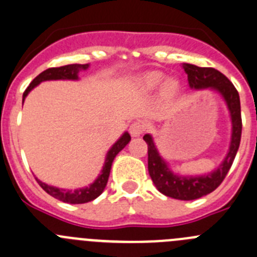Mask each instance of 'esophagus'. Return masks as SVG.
<instances>
[{
  "instance_id": "esophagus-1",
  "label": "esophagus",
  "mask_w": 257,
  "mask_h": 257,
  "mask_svg": "<svg viewBox=\"0 0 257 257\" xmlns=\"http://www.w3.org/2000/svg\"><path fill=\"white\" fill-rule=\"evenodd\" d=\"M146 125H144L143 121H134L131 126H129V133L132 134V137H139L143 134Z\"/></svg>"
}]
</instances>
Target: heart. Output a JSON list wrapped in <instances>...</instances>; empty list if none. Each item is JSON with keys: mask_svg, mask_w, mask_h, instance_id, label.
I'll return each mask as SVG.
<instances>
[{"mask_svg": "<svg viewBox=\"0 0 257 257\" xmlns=\"http://www.w3.org/2000/svg\"><path fill=\"white\" fill-rule=\"evenodd\" d=\"M164 74L162 71H146L136 78V86L142 93L151 94L156 91L161 85V95L166 100H171L178 94L179 81L174 78L164 80Z\"/></svg>", "mask_w": 257, "mask_h": 257, "instance_id": "heart-1", "label": "heart"}]
</instances>
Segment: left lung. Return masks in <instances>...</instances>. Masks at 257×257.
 Listing matches in <instances>:
<instances>
[{
	"label": "left lung",
	"mask_w": 257,
	"mask_h": 257,
	"mask_svg": "<svg viewBox=\"0 0 257 257\" xmlns=\"http://www.w3.org/2000/svg\"><path fill=\"white\" fill-rule=\"evenodd\" d=\"M182 68L188 76L189 88L193 90L208 89L222 96L231 118V141L227 154L215 171L201 176H183L172 171L168 162L159 154L153 137L151 134H146L143 137L146 143L148 144L149 176L157 189L167 197L181 201H192L208 195L222 183L240 147L242 121L240 96L233 84L222 73L216 69L200 68L192 64H182Z\"/></svg>",
	"instance_id": "8db88e82"
}]
</instances>
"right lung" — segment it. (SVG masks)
Listing matches in <instances>:
<instances>
[{
	"label": "right lung",
	"mask_w": 257,
	"mask_h": 257,
	"mask_svg": "<svg viewBox=\"0 0 257 257\" xmlns=\"http://www.w3.org/2000/svg\"><path fill=\"white\" fill-rule=\"evenodd\" d=\"M89 64H71V65H65L60 66V68H50L47 70L42 71L40 75H37L34 80L31 81L27 89L25 90L24 95H22V104H24L25 99H26L27 94L35 88V86L39 85L42 81L47 80H79V73L84 70H88ZM131 142V136H129L128 132H124L121 134L120 138L115 142V143L111 146V148L109 149L108 153L105 156V162H104L103 169H101L100 174L96 177L95 181L88 187H83V188L78 189H62L59 187L49 186V184L44 183L42 181L36 178L37 183L41 186V188L45 192H47L50 196L57 198V200L62 201L65 203H71V205H79V203H86L90 202V201L95 200L96 197L103 193L104 188H105L106 183H108L109 174H110L111 164H113L114 158H115L116 154L126 146V144Z\"/></svg>",
	"instance_id": "right-lung-1"
}]
</instances>
